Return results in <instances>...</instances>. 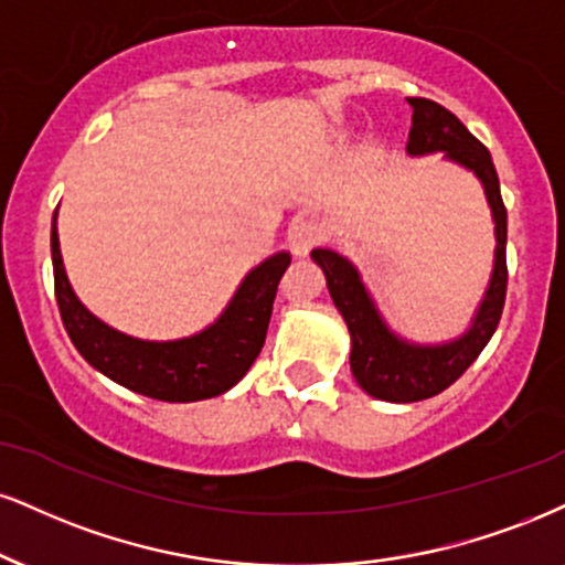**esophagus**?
I'll return each mask as SVG.
<instances>
[{
  "mask_svg": "<svg viewBox=\"0 0 565 565\" xmlns=\"http://www.w3.org/2000/svg\"><path fill=\"white\" fill-rule=\"evenodd\" d=\"M323 239L321 223L312 221V217H300L289 226V247L295 255H308L318 242Z\"/></svg>",
  "mask_w": 565,
  "mask_h": 565,
  "instance_id": "34e87169",
  "label": "esophagus"
}]
</instances>
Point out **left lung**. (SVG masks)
I'll use <instances>...</instances> for the list:
<instances>
[{
	"label": "left lung",
	"instance_id": "left-lung-1",
	"mask_svg": "<svg viewBox=\"0 0 565 565\" xmlns=\"http://www.w3.org/2000/svg\"><path fill=\"white\" fill-rule=\"evenodd\" d=\"M407 105L413 107L407 154L445 152L447 160L473 171L484 186L489 207H492L498 247H494L492 278H489L484 300L473 316L471 329L463 337L445 344H411L399 339L379 316L373 297L360 281L355 265L334 249H312L310 257L321 265L331 300H334L337 310L342 312L350 329L352 376L371 397L386 399V403H418V399H429L458 382L498 329L508 289V210L502 205L492 154L477 136L437 102L407 97Z\"/></svg>",
	"mask_w": 565,
	"mask_h": 565
}]
</instances>
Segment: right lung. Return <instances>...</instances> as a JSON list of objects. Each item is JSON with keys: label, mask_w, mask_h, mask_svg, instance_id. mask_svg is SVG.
<instances>
[{"label": "right lung", "mask_w": 565, "mask_h": 565, "mask_svg": "<svg viewBox=\"0 0 565 565\" xmlns=\"http://www.w3.org/2000/svg\"><path fill=\"white\" fill-rule=\"evenodd\" d=\"M289 263V253H276L249 270L221 318L200 334L173 342H147L102 323L81 305L60 255L57 213L52 217L54 297L67 337L86 363L107 379L162 403L217 397L239 382L260 355L278 281Z\"/></svg>", "instance_id": "obj_1"}]
</instances>
